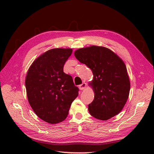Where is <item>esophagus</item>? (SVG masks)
Listing matches in <instances>:
<instances>
[{"label":"esophagus","mask_w":154,"mask_h":154,"mask_svg":"<svg viewBox=\"0 0 154 154\" xmlns=\"http://www.w3.org/2000/svg\"><path fill=\"white\" fill-rule=\"evenodd\" d=\"M79 89L80 90H83L86 87V83H82L81 85H80L79 86Z\"/></svg>","instance_id":"34e87169"}]
</instances>
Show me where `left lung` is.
<instances>
[{
    "label": "left lung",
    "mask_w": 154,
    "mask_h": 154,
    "mask_svg": "<svg viewBox=\"0 0 154 154\" xmlns=\"http://www.w3.org/2000/svg\"><path fill=\"white\" fill-rule=\"evenodd\" d=\"M74 55L94 75V97L88 108L91 115L106 120L119 114L125 105L130 89L123 61L109 49L94 45L79 49Z\"/></svg>",
    "instance_id": "8db88e82"
}]
</instances>
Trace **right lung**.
I'll list each match as a JSON object with an SVG mask.
<instances>
[{"mask_svg": "<svg viewBox=\"0 0 154 154\" xmlns=\"http://www.w3.org/2000/svg\"><path fill=\"white\" fill-rule=\"evenodd\" d=\"M72 49H52L35 60L28 69L25 85L28 99L35 114L50 124L66 119L72 102L79 94L63 66Z\"/></svg>", "mask_w": 154, "mask_h": 154, "instance_id": "1", "label": "right lung"}]
</instances>
